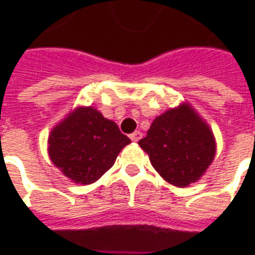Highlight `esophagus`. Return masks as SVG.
Segmentation results:
<instances>
[{
  "instance_id": "esophagus-1",
  "label": "esophagus",
  "mask_w": 255,
  "mask_h": 255,
  "mask_svg": "<svg viewBox=\"0 0 255 255\" xmlns=\"http://www.w3.org/2000/svg\"><path fill=\"white\" fill-rule=\"evenodd\" d=\"M130 139H132V142H139V140L142 139V132H139V130L133 132L132 134H130Z\"/></svg>"
}]
</instances>
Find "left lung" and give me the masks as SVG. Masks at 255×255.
Instances as JSON below:
<instances>
[{"instance_id": "left-lung-1", "label": "left lung", "mask_w": 255, "mask_h": 255, "mask_svg": "<svg viewBox=\"0 0 255 255\" xmlns=\"http://www.w3.org/2000/svg\"><path fill=\"white\" fill-rule=\"evenodd\" d=\"M139 146L154 170L177 187L199 180L216 154L211 129L189 103L157 116Z\"/></svg>"}]
</instances>
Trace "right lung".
I'll list each match as a JSON object with an SVG mask.
<instances>
[{"instance_id":"obj_1","label":"right lung","mask_w":255,"mask_h":255,"mask_svg":"<svg viewBox=\"0 0 255 255\" xmlns=\"http://www.w3.org/2000/svg\"><path fill=\"white\" fill-rule=\"evenodd\" d=\"M130 139L92 106H81L59 122L48 137L55 166L74 183L91 184L109 170Z\"/></svg>"}]
</instances>
